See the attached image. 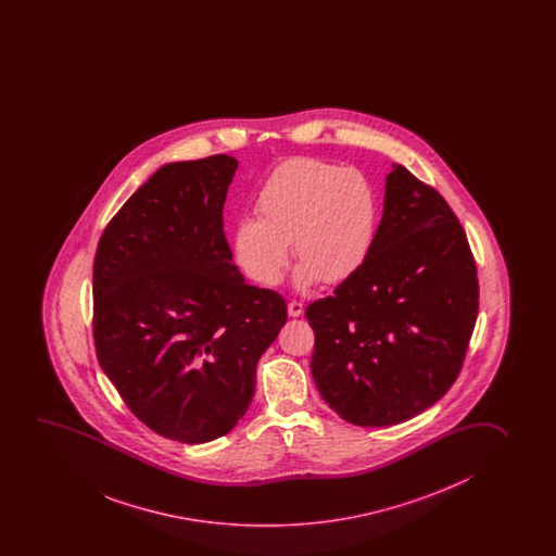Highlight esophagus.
<instances>
[{"instance_id": "obj_1", "label": "esophagus", "mask_w": 556, "mask_h": 556, "mask_svg": "<svg viewBox=\"0 0 556 556\" xmlns=\"http://www.w3.org/2000/svg\"><path fill=\"white\" fill-rule=\"evenodd\" d=\"M304 314V304L300 300H290L289 302V315L290 317H300Z\"/></svg>"}]
</instances>
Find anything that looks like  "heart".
Returning <instances> with one entry per match:
<instances>
[{"label": "heart", "instance_id": "1", "mask_svg": "<svg viewBox=\"0 0 556 556\" xmlns=\"http://www.w3.org/2000/svg\"><path fill=\"white\" fill-rule=\"evenodd\" d=\"M256 217L235 229V256L252 281L279 285L290 242L302 260L296 279L346 281L369 257L379 226V194L362 169L299 159L275 169L257 194Z\"/></svg>", "mask_w": 556, "mask_h": 556}]
</instances>
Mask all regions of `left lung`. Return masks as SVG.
Masks as SVG:
<instances>
[{
	"instance_id": "1",
	"label": "left lung",
	"mask_w": 556,
	"mask_h": 556,
	"mask_svg": "<svg viewBox=\"0 0 556 556\" xmlns=\"http://www.w3.org/2000/svg\"><path fill=\"white\" fill-rule=\"evenodd\" d=\"M478 296L455 212L394 164L369 257L332 296L306 307L323 400L357 427L400 425L428 409L459 377Z\"/></svg>"
}]
</instances>
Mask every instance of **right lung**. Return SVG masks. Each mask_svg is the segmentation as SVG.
<instances>
[{
	"instance_id": "1",
	"label": "right lung",
	"mask_w": 556,
	"mask_h": 556,
	"mask_svg": "<svg viewBox=\"0 0 556 556\" xmlns=\"http://www.w3.org/2000/svg\"><path fill=\"white\" fill-rule=\"evenodd\" d=\"M235 169L227 154L162 166L97 244V359L137 419L174 442L233 430L287 323L281 294L233 264L224 202Z\"/></svg>"
}]
</instances>
